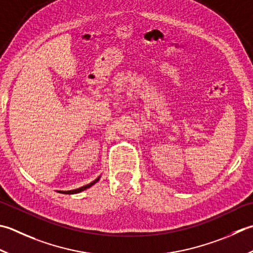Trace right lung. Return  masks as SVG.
Listing matches in <instances>:
<instances>
[{
	"label": "right lung",
	"instance_id": "obj_1",
	"mask_svg": "<svg viewBox=\"0 0 253 253\" xmlns=\"http://www.w3.org/2000/svg\"><path fill=\"white\" fill-rule=\"evenodd\" d=\"M100 180V177H97V179L95 180V181H93L92 183H90V184H87V185H84V186H82V187H80V189H77V190H72V191H66V192H59V193H64V194H76V193H79V192H82V191H84V190H86V189H88V187H91L93 184H95V183Z\"/></svg>",
	"mask_w": 253,
	"mask_h": 253
}]
</instances>
